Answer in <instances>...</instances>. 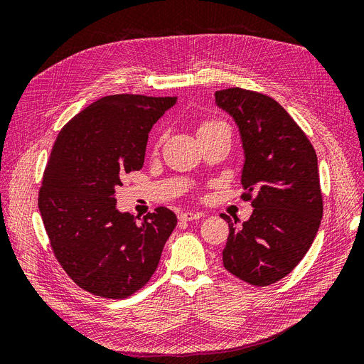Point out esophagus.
<instances>
[{"label":"esophagus","instance_id":"34e87169","mask_svg":"<svg viewBox=\"0 0 364 364\" xmlns=\"http://www.w3.org/2000/svg\"><path fill=\"white\" fill-rule=\"evenodd\" d=\"M203 214L199 213V211H186V213H182L179 215V220H182V222H191V220H197L200 218Z\"/></svg>","mask_w":364,"mask_h":364}]
</instances>
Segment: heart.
Listing matches in <instances>:
<instances>
[{
    "label": "heart",
    "mask_w": 364,
    "mask_h": 364,
    "mask_svg": "<svg viewBox=\"0 0 364 364\" xmlns=\"http://www.w3.org/2000/svg\"><path fill=\"white\" fill-rule=\"evenodd\" d=\"M223 123H220V121H213V119H208V121H202L200 123V126H199V129H197V134H203V132H206V130H209V129H214V127H218V126H222Z\"/></svg>",
    "instance_id": "heart-1"
}]
</instances>
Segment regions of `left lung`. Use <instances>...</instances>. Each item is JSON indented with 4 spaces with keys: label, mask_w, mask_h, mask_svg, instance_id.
I'll use <instances>...</instances> for the list:
<instances>
[{
    "label": "left lung",
    "mask_w": 364,
    "mask_h": 364,
    "mask_svg": "<svg viewBox=\"0 0 364 364\" xmlns=\"http://www.w3.org/2000/svg\"><path fill=\"white\" fill-rule=\"evenodd\" d=\"M215 103L238 127L243 197L253 206L241 225L222 214L229 225L223 266L237 278L266 287L301 262L321 226L317 156L302 129L273 98L230 87L215 92Z\"/></svg>",
    "instance_id": "left-lung-1"
}]
</instances>
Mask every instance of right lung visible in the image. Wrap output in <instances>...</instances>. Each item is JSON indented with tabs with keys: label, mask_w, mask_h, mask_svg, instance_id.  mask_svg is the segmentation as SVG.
<instances>
[{
	"label": "right lung",
	"mask_w": 364,
	"mask_h": 364,
	"mask_svg": "<svg viewBox=\"0 0 364 364\" xmlns=\"http://www.w3.org/2000/svg\"><path fill=\"white\" fill-rule=\"evenodd\" d=\"M176 102L107 95L73 117L54 141L39 211L60 266L95 296L124 299L144 287L178 225L168 208L136 220L115 200L127 173L142 168L153 124Z\"/></svg>",
	"instance_id": "1"
}]
</instances>
